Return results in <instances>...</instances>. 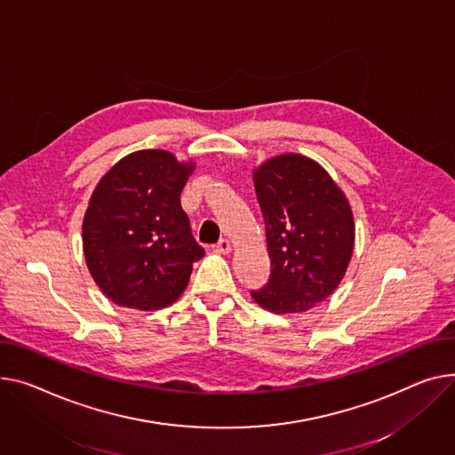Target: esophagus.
<instances>
[{
	"instance_id": "obj_1",
	"label": "esophagus",
	"mask_w": 455,
	"mask_h": 455,
	"mask_svg": "<svg viewBox=\"0 0 455 455\" xmlns=\"http://www.w3.org/2000/svg\"><path fill=\"white\" fill-rule=\"evenodd\" d=\"M216 251L221 252V254H230V251H232L230 241L228 239H220L218 245H216Z\"/></svg>"
}]
</instances>
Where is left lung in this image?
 I'll use <instances>...</instances> for the list:
<instances>
[{"label": "left lung", "instance_id": "obj_1", "mask_svg": "<svg viewBox=\"0 0 455 455\" xmlns=\"http://www.w3.org/2000/svg\"><path fill=\"white\" fill-rule=\"evenodd\" d=\"M270 258L268 282L252 291L267 311L304 313L342 282L355 247L351 206L313 159L283 154L254 170Z\"/></svg>", "mask_w": 455, "mask_h": 455}]
</instances>
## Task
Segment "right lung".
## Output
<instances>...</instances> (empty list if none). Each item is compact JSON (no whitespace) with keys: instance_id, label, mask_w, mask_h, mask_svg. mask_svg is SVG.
<instances>
[{"instance_id":"right-lung-1","label":"right lung","mask_w":455,"mask_h":455,"mask_svg":"<svg viewBox=\"0 0 455 455\" xmlns=\"http://www.w3.org/2000/svg\"><path fill=\"white\" fill-rule=\"evenodd\" d=\"M194 163L164 149L120 159L97 185L82 223L87 268L116 306L157 311L172 306L204 251L180 208Z\"/></svg>"}]
</instances>
